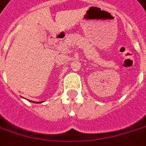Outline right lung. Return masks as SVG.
<instances>
[{
	"label": "right lung",
	"instance_id": "add662e5",
	"mask_svg": "<svg viewBox=\"0 0 146 146\" xmlns=\"http://www.w3.org/2000/svg\"><path fill=\"white\" fill-rule=\"evenodd\" d=\"M40 102H39V103H40ZM36 103H37V102H36Z\"/></svg>",
	"mask_w": 146,
	"mask_h": 146
}]
</instances>
